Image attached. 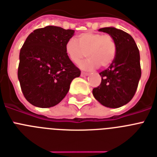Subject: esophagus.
I'll list each match as a JSON object with an SVG mask.
<instances>
[{
  "mask_svg": "<svg viewBox=\"0 0 157 157\" xmlns=\"http://www.w3.org/2000/svg\"><path fill=\"white\" fill-rule=\"evenodd\" d=\"M81 76H83V77H85V76H88V73H86V72H81Z\"/></svg>",
  "mask_w": 157,
  "mask_h": 157,
  "instance_id": "34e87169",
  "label": "esophagus"
}]
</instances>
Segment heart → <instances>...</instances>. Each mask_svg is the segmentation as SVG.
<instances>
[{"instance_id":"heart-1","label":"heart","mask_w":157,"mask_h":157,"mask_svg":"<svg viewBox=\"0 0 157 157\" xmlns=\"http://www.w3.org/2000/svg\"><path fill=\"white\" fill-rule=\"evenodd\" d=\"M116 43L109 34L85 32L76 39H71L65 45V52L73 63H78L84 57H88L80 63L84 70H92L98 67L111 64L116 55Z\"/></svg>"}]
</instances>
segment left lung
Instances as JSON below:
<instances>
[{
    "label": "left lung",
    "instance_id": "8db88e82",
    "mask_svg": "<svg viewBox=\"0 0 157 157\" xmlns=\"http://www.w3.org/2000/svg\"><path fill=\"white\" fill-rule=\"evenodd\" d=\"M99 31L114 38L117 50L109 67L99 73L101 82L93 90V94L104 106L121 107L132 100L138 87L141 76L140 52L133 38L123 30L105 27Z\"/></svg>",
    "mask_w": 157,
    "mask_h": 157
}]
</instances>
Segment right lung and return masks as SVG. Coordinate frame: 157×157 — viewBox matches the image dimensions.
Returning <instances> with one entry per match:
<instances>
[{
    "label": "right lung",
    "instance_id": "1",
    "mask_svg": "<svg viewBox=\"0 0 157 157\" xmlns=\"http://www.w3.org/2000/svg\"><path fill=\"white\" fill-rule=\"evenodd\" d=\"M75 30L54 25L29 34L19 55L18 77L25 99L34 106L49 108L64 98L81 71L70 60L65 45Z\"/></svg>",
    "mask_w": 157,
    "mask_h": 157
}]
</instances>
